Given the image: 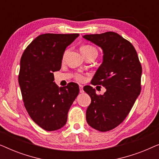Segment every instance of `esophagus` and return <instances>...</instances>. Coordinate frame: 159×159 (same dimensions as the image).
<instances>
[{
  "label": "esophagus",
  "instance_id": "34e87169",
  "mask_svg": "<svg viewBox=\"0 0 159 159\" xmlns=\"http://www.w3.org/2000/svg\"><path fill=\"white\" fill-rule=\"evenodd\" d=\"M80 93H83L84 92V90H83V86L82 85V84H80Z\"/></svg>",
  "mask_w": 159,
  "mask_h": 159
}]
</instances>
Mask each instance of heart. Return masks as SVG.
<instances>
[{
    "mask_svg": "<svg viewBox=\"0 0 159 159\" xmlns=\"http://www.w3.org/2000/svg\"><path fill=\"white\" fill-rule=\"evenodd\" d=\"M80 50H81V52L84 55V56H87L88 55H90V54H93V53L96 54V55L98 54V51L96 48L90 45H83V46L80 48ZM75 79L78 82H84V80H85V77H84L83 75H82V74L77 73L75 74Z\"/></svg>",
    "mask_w": 159,
    "mask_h": 159,
    "instance_id": "obj_1",
    "label": "heart"
}]
</instances>
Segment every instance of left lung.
Segmentation results:
<instances>
[{
    "instance_id": "left-lung-1",
    "label": "left lung",
    "mask_w": 159,
    "mask_h": 159,
    "mask_svg": "<svg viewBox=\"0 0 159 159\" xmlns=\"http://www.w3.org/2000/svg\"><path fill=\"white\" fill-rule=\"evenodd\" d=\"M83 38L103 49V61L91 84L106 89L103 95H98L91 86L84 90L91 98L86 120L95 129L107 132L125 120L140 95L142 66L132 43L116 32Z\"/></svg>"
}]
</instances>
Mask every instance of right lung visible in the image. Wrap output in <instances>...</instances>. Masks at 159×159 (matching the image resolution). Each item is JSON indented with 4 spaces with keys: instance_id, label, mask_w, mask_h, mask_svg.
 <instances>
[{
    "instance_id": "add662e5",
    "label": "right lung",
    "mask_w": 159,
    "mask_h": 159,
    "mask_svg": "<svg viewBox=\"0 0 159 159\" xmlns=\"http://www.w3.org/2000/svg\"><path fill=\"white\" fill-rule=\"evenodd\" d=\"M79 35L40 34L21 56L18 80L24 105L32 120L47 131L66 125L69 108L79 94V86L74 82L59 88L53 82V73L60 70L65 49Z\"/></svg>"
}]
</instances>
